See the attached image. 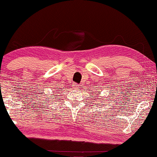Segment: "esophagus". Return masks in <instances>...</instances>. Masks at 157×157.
Segmentation results:
<instances>
[{"instance_id":"obj_1","label":"esophagus","mask_w":157,"mask_h":157,"mask_svg":"<svg viewBox=\"0 0 157 157\" xmlns=\"http://www.w3.org/2000/svg\"><path fill=\"white\" fill-rule=\"evenodd\" d=\"M73 86L74 88H76V89H78V88H79V85H78V84H76V83H74Z\"/></svg>"}]
</instances>
